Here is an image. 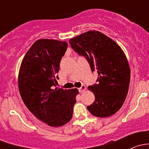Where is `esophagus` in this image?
Instances as JSON below:
<instances>
[{
	"mask_svg": "<svg viewBox=\"0 0 149 149\" xmlns=\"http://www.w3.org/2000/svg\"><path fill=\"white\" fill-rule=\"evenodd\" d=\"M85 90H86V86L84 85H82L79 88V91L80 93L84 92V91H85Z\"/></svg>",
	"mask_w": 149,
	"mask_h": 149,
	"instance_id": "1",
	"label": "esophagus"
}]
</instances>
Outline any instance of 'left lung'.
I'll list each match as a JSON object with an SVG mask.
<instances>
[{
    "label": "left lung",
    "mask_w": 149,
    "mask_h": 149,
    "mask_svg": "<svg viewBox=\"0 0 149 149\" xmlns=\"http://www.w3.org/2000/svg\"><path fill=\"white\" fill-rule=\"evenodd\" d=\"M69 43L75 52L85 57L91 71L98 73L97 84L88 87L95 97L88 110L99 118L116 113L125 100L130 79V66L123 49L98 31L80 34Z\"/></svg>",
    "instance_id": "obj_1"
}]
</instances>
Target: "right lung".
Wrapping results in <instances>:
<instances>
[{
    "label": "right lung",
    "instance_id": "add662e5",
    "mask_svg": "<svg viewBox=\"0 0 149 149\" xmlns=\"http://www.w3.org/2000/svg\"><path fill=\"white\" fill-rule=\"evenodd\" d=\"M68 47L66 42L37 40L25 55L19 72V90L29 110L52 127L68 123L79 94L77 88L56 87L60 62Z\"/></svg>",
    "mask_w": 149,
    "mask_h": 149
}]
</instances>
